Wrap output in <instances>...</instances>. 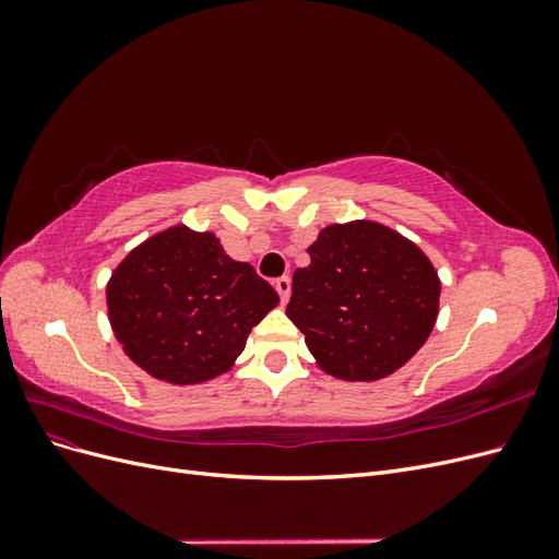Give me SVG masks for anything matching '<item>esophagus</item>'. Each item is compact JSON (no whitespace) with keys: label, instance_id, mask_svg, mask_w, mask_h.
Wrapping results in <instances>:
<instances>
[{"label":"esophagus","instance_id":"34e87169","mask_svg":"<svg viewBox=\"0 0 559 559\" xmlns=\"http://www.w3.org/2000/svg\"><path fill=\"white\" fill-rule=\"evenodd\" d=\"M275 289H277V294H280V298H282V302H286L289 300V296H292V277H277L275 280Z\"/></svg>","mask_w":559,"mask_h":559}]
</instances>
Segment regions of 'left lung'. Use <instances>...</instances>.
<instances>
[{
    "mask_svg": "<svg viewBox=\"0 0 559 559\" xmlns=\"http://www.w3.org/2000/svg\"><path fill=\"white\" fill-rule=\"evenodd\" d=\"M286 314L319 368L341 380L392 376L425 345L438 314V282L417 245L373 222L335 224L308 247Z\"/></svg>",
    "mask_w": 559,
    "mask_h": 559,
    "instance_id": "obj_1",
    "label": "left lung"
}]
</instances>
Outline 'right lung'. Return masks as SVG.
Wrapping results in <instances>:
<instances>
[{"instance_id": "obj_1", "label": "right lung", "mask_w": 559, "mask_h": 559, "mask_svg": "<svg viewBox=\"0 0 559 559\" xmlns=\"http://www.w3.org/2000/svg\"><path fill=\"white\" fill-rule=\"evenodd\" d=\"M277 302L273 286L233 261L212 233L183 226L130 251L107 286L118 343L148 376L173 384L226 373Z\"/></svg>"}]
</instances>
